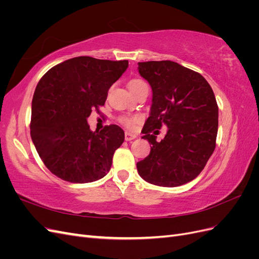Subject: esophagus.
Masks as SVG:
<instances>
[{"instance_id":"34e87169","label":"esophagus","mask_w":259,"mask_h":259,"mask_svg":"<svg viewBox=\"0 0 259 259\" xmlns=\"http://www.w3.org/2000/svg\"><path fill=\"white\" fill-rule=\"evenodd\" d=\"M136 137L137 136L135 134H132V133H128V132L125 133V140H126V142H131V140L135 139Z\"/></svg>"}]
</instances>
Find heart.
I'll use <instances>...</instances> for the list:
<instances>
[{
	"label": "heart",
	"mask_w": 259,
	"mask_h": 259,
	"mask_svg": "<svg viewBox=\"0 0 259 259\" xmlns=\"http://www.w3.org/2000/svg\"><path fill=\"white\" fill-rule=\"evenodd\" d=\"M143 83H145V82L142 81V80H138V79L132 80V81H130V83H128V89H132V88H134V86L139 85V84H143ZM137 121H138V119H137V117H135V116L123 117V119H122V122H123L125 125H126L127 127H134L135 124L137 123Z\"/></svg>",
	"instance_id": "obj_1"
}]
</instances>
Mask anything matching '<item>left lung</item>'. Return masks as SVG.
Returning a JSON list of instances; mask_svg holds the SVG:
<instances>
[{
    "label": "left lung",
    "instance_id": "obj_1",
    "mask_svg": "<svg viewBox=\"0 0 259 259\" xmlns=\"http://www.w3.org/2000/svg\"><path fill=\"white\" fill-rule=\"evenodd\" d=\"M138 72L152 89L150 115L142 131L151 144L137 163L146 182L177 187L197 177L216 147L218 106L210 85L200 73L170 60L138 62ZM168 126L161 142L151 134Z\"/></svg>",
    "mask_w": 259,
    "mask_h": 259
}]
</instances>
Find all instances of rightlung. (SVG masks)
Returning <instances> with one entry per match:
<instances>
[{"label": "right lung", "mask_w": 259, "mask_h": 259, "mask_svg": "<svg viewBox=\"0 0 259 259\" xmlns=\"http://www.w3.org/2000/svg\"><path fill=\"white\" fill-rule=\"evenodd\" d=\"M128 67V60L89 56L68 59L37 83L31 107L30 134L41 160L54 175L85 184L110 170L124 132L111 124L92 132L88 117L105 105L108 91Z\"/></svg>", "instance_id": "1"}]
</instances>
